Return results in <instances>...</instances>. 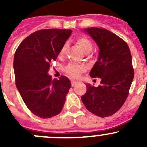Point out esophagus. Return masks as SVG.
<instances>
[{"label": "esophagus", "instance_id": "1", "mask_svg": "<svg viewBox=\"0 0 147 147\" xmlns=\"http://www.w3.org/2000/svg\"><path fill=\"white\" fill-rule=\"evenodd\" d=\"M78 84V82L75 80H71V84H72V87H74V86H75V84Z\"/></svg>", "mask_w": 147, "mask_h": 147}]
</instances>
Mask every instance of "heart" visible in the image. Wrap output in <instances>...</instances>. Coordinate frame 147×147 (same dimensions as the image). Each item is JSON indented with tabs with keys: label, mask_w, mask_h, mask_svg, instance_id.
Returning a JSON list of instances; mask_svg holds the SVG:
<instances>
[{
	"label": "heart",
	"mask_w": 147,
	"mask_h": 147,
	"mask_svg": "<svg viewBox=\"0 0 147 147\" xmlns=\"http://www.w3.org/2000/svg\"><path fill=\"white\" fill-rule=\"evenodd\" d=\"M76 43L77 45L80 47L81 50H82L84 53H90V52L92 50V43L91 40H90L89 38H87V37H79V38L76 40ZM66 45H65L63 47H62L61 50H60V54H64L65 51H66ZM84 68L82 66H81V65L72 64H72L68 65L66 67L65 70H66L67 73L68 75L72 76V78H76L79 77V75H80V73L84 70Z\"/></svg>",
	"instance_id": "b5f03b06"
}]
</instances>
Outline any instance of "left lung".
I'll list each match as a JSON object with an SVG mask.
<instances>
[{
  "mask_svg": "<svg viewBox=\"0 0 147 147\" xmlns=\"http://www.w3.org/2000/svg\"><path fill=\"white\" fill-rule=\"evenodd\" d=\"M84 31L100 50L90 75L101 82L98 87L86 84L87 92L81 99L87 110L106 117L116 113L128 96L134 75L131 55L127 42L109 30L91 27Z\"/></svg>",
  "mask_w": 147,
  "mask_h": 147,
  "instance_id": "obj_1",
  "label": "left lung"
}]
</instances>
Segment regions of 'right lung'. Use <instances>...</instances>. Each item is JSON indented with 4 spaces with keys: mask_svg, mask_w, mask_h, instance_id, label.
<instances>
[{
    "mask_svg": "<svg viewBox=\"0 0 147 147\" xmlns=\"http://www.w3.org/2000/svg\"><path fill=\"white\" fill-rule=\"evenodd\" d=\"M71 30L45 29L23 40L14 55L16 84L27 107L43 119L60 113L70 80L65 76L52 80L50 63L55 60L70 36Z\"/></svg>",
    "mask_w": 147,
    "mask_h": 147,
    "instance_id": "obj_1",
    "label": "right lung"
}]
</instances>
